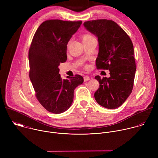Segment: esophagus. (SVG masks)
Listing matches in <instances>:
<instances>
[{"label":"esophagus","mask_w":158,"mask_h":158,"mask_svg":"<svg viewBox=\"0 0 158 158\" xmlns=\"http://www.w3.org/2000/svg\"><path fill=\"white\" fill-rule=\"evenodd\" d=\"M89 80H90V77H89V76H85L84 77V81L85 82V81H89Z\"/></svg>","instance_id":"34e87169"}]
</instances>
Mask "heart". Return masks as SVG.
Returning a JSON list of instances; mask_svg holds the SVG:
<instances>
[{
	"instance_id": "obj_1",
	"label": "heart",
	"mask_w": 158,
	"mask_h": 158,
	"mask_svg": "<svg viewBox=\"0 0 158 158\" xmlns=\"http://www.w3.org/2000/svg\"><path fill=\"white\" fill-rule=\"evenodd\" d=\"M81 39H82V41L84 43H85V42H89L91 41L92 40H94L95 39V38L94 37V36L93 35H91V34L89 33H85L84 34L82 35L81 36Z\"/></svg>"
}]
</instances>
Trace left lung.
I'll return each mask as SVG.
<instances>
[{
	"label": "left lung",
	"mask_w": 158,
	"mask_h": 158,
	"mask_svg": "<svg viewBox=\"0 0 158 158\" xmlns=\"http://www.w3.org/2000/svg\"><path fill=\"white\" fill-rule=\"evenodd\" d=\"M84 26L98 39L97 69L110 72L108 78L95 77L99 88L94 98L102 107L116 109L129 96L134 85L136 67L132 42L126 32L111 20L87 21Z\"/></svg>",
	"instance_id": "8db88e82"
}]
</instances>
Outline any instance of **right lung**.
<instances>
[{"mask_svg": "<svg viewBox=\"0 0 158 158\" xmlns=\"http://www.w3.org/2000/svg\"><path fill=\"white\" fill-rule=\"evenodd\" d=\"M82 21L48 20L36 31L29 51V77L40 104L50 112L68 109L74 91L84 82L80 75L62 79L59 65L67 60V45Z\"/></svg>", "mask_w": 158, "mask_h": 158, "instance_id": "obj_1", "label": "right lung"}]
</instances>
